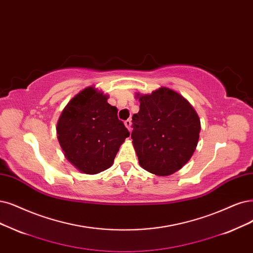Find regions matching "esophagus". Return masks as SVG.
I'll use <instances>...</instances> for the list:
<instances>
[{"label":"esophagus","instance_id":"obj_1","mask_svg":"<svg viewBox=\"0 0 253 253\" xmlns=\"http://www.w3.org/2000/svg\"><path fill=\"white\" fill-rule=\"evenodd\" d=\"M124 124H125V126L128 128V130L129 131H131V120H126L125 122H124Z\"/></svg>","mask_w":253,"mask_h":253}]
</instances>
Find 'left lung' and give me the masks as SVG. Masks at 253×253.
I'll list each match as a JSON object with an SVG mask.
<instances>
[{"label":"left lung","instance_id":"obj_1","mask_svg":"<svg viewBox=\"0 0 253 253\" xmlns=\"http://www.w3.org/2000/svg\"><path fill=\"white\" fill-rule=\"evenodd\" d=\"M138 98L131 133L138 163L152 174L171 175L190 161L197 147L198 115L179 93L167 87Z\"/></svg>","mask_w":253,"mask_h":253}]
</instances>
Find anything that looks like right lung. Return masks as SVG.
I'll use <instances>...</instances> for the list:
<instances>
[{
	"mask_svg": "<svg viewBox=\"0 0 253 253\" xmlns=\"http://www.w3.org/2000/svg\"><path fill=\"white\" fill-rule=\"evenodd\" d=\"M107 96L86 87L65 106L57 123V137L67 160L85 174H97L114 164L129 136Z\"/></svg>",
	"mask_w": 253,
	"mask_h": 253,
	"instance_id": "add662e5",
	"label": "right lung"
}]
</instances>
